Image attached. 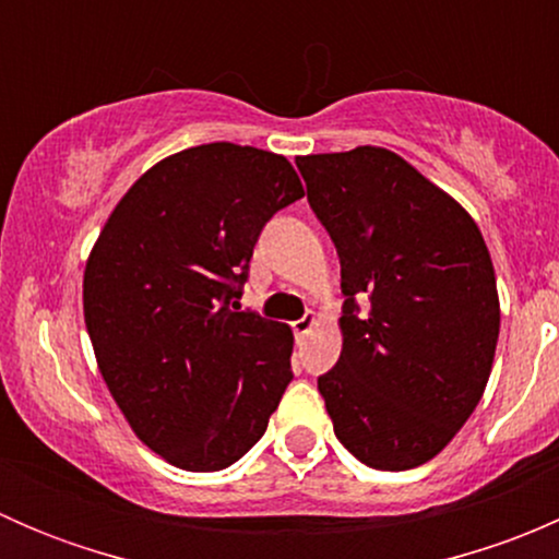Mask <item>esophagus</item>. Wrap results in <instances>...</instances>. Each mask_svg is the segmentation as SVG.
<instances>
[{
	"mask_svg": "<svg viewBox=\"0 0 559 559\" xmlns=\"http://www.w3.org/2000/svg\"><path fill=\"white\" fill-rule=\"evenodd\" d=\"M316 324V313H306L302 319L292 321V332H295V337H302L311 332V326Z\"/></svg>",
	"mask_w": 559,
	"mask_h": 559,
	"instance_id": "34e87169",
	"label": "esophagus"
}]
</instances>
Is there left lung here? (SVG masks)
Wrapping results in <instances>:
<instances>
[{"mask_svg": "<svg viewBox=\"0 0 559 559\" xmlns=\"http://www.w3.org/2000/svg\"><path fill=\"white\" fill-rule=\"evenodd\" d=\"M297 170L346 297L341 359L319 376L326 414L365 465L408 471L452 441L487 386L500 332L487 243L386 148L300 156Z\"/></svg>", "mask_w": 559, "mask_h": 559, "instance_id": "left-lung-1", "label": "left lung"}]
</instances>
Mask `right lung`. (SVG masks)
Masks as SVG:
<instances>
[{"instance_id": "obj_1", "label": "right lung", "mask_w": 559, "mask_h": 559, "mask_svg": "<svg viewBox=\"0 0 559 559\" xmlns=\"http://www.w3.org/2000/svg\"><path fill=\"white\" fill-rule=\"evenodd\" d=\"M306 194L270 151L207 143L123 194L83 275L99 373L140 441L183 471H222L267 430L292 330L240 311L264 224Z\"/></svg>"}]
</instances>
